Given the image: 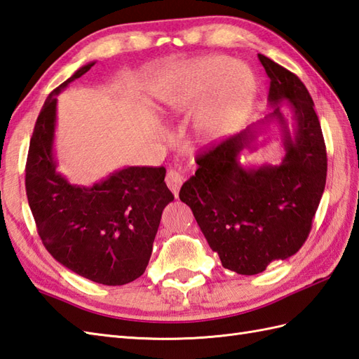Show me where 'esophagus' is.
Returning a JSON list of instances; mask_svg holds the SVG:
<instances>
[{
  "label": "esophagus",
  "mask_w": 359,
  "mask_h": 359,
  "mask_svg": "<svg viewBox=\"0 0 359 359\" xmlns=\"http://www.w3.org/2000/svg\"><path fill=\"white\" fill-rule=\"evenodd\" d=\"M182 182H184V177L178 170H169L168 175H165V184L172 190L175 198H178Z\"/></svg>",
  "instance_id": "1"
}]
</instances>
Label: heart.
Returning a JSON list of instances; mask_svg holds the SVG:
<instances>
[{
  "label": "heart",
  "mask_w": 359,
  "mask_h": 359,
  "mask_svg": "<svg viewBox=\"0 0 359 359\" xmlns=\"http://www.w3.org/2000/svg\"><path fill=\"white\" fill-rule=\"evenodd\" d=\"M212 90L196 108L194 123L204 137L222 138L247 117L257 93L255 74L247 67H238L234 59H201L177 69L156 88V100L161 108L180 112Z\"/></svg>",
  "instance_id": "obj_1"
}]
</instances>
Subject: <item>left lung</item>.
Returning <instances> with one entry per match:
<instances>
[{
  "instance_id": "8db88e82",
  "label": "left lung",
  "mask_w": 359,
  "mask_h": 359,
  "mask_svg": "<svg viewBox=\"0 0 359 359\" xmlns=\"http://www.w3.org/2000/svg\"><path fill=\"white\" fill-rule=\"evenodd\" d=\"M269 77L268 116L196 158L180 190L222 266L242 276L265 271L302 248L326 186L325 140L313 102L294 73L259 55ZM290 112L285 114L284 109ZM287 111V112H288ZM292 118L289 129L287 117ZM278 125L285 155L278 165H243L257 137Z\"/></svg>"
}]
</instances>
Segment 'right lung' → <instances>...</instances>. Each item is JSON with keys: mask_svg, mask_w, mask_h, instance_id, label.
I'll return each instance as SVG.
<instances>
[{"mask_svg": "<svg viewBox=\"0 0 359 359\" xmlns=\"http://www.w3.org/2000/svg\"><path fill=\"white\" fill-rule=\"evenodd\" d=\"M94 62L51 91L39 112L25 165V190L43 247L59 264L100 285L142 276L164 207L173 201L164 168L128 165L93 186L72 184L57 169V94Z\"/></svg>", "mask_w": 359, "mask_h": 359, "instance_id": "obj_1", "label": "right lung"}]
</instances>
